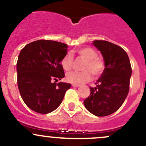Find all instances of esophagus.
<instances>
[{
	"label": "esophagus",
	"mask_w": 146,
	"mask_h": 146,
	"mask_svg": "<svg viewBox=\"0 0 146 146\" xmlns=\"http://www.w3.org/2000/svg\"><path fill=\"white\" fill-rule=\"evenodd\" d=\"M72 86H73V87H80L79 85H76V84H72Z\"/></svg>",
	"instance_id": "esophagus-1"
}]
</instances>
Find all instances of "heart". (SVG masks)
<instances>
[{
  "label": "heart",
  "instance_id": "obj_1",
  "mask_svg": "<svg viewBox=\"0 0 146 146\" xmlns=\"http://www.w3.org/2000/svg\"><path fill=\"white\" fill-rule=\"evenodd\" d=\"M76 53L85 62L82 65V71L71 72L67 74V81L72 84L81 85L92 79V73L94 77L101 76L104 70V62L98 58L96 51L91 47H85L78 49ZM73 58L70 54H66L61 60V66L66 71L73 66Z\"/></svg>",
  "mask_w": 146,
  "mask_h": 146
}]
</instances>
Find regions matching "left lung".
<instances>
[{
  "mask_svg": "<svg viewBox=\"0 0 146 146\" xmlns=\"http://www.w3.org/2000/svg\"><path fill=\"white\" fill-rule=\"evenodd\" d=\"M101 52L105 68L90 87V95L84 101L88 111L98 117L109 115L120 108L129 90L131 67L127 54L121 47L106 40H94Z\"/></svg>",
  "mask_w": 146,
  "mask_h": 146,
  "instance_id": "1",
  "label": "left lung"
}]
</instances>
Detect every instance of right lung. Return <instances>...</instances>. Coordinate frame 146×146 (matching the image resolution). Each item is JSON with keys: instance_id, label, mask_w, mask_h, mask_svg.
Returning a JSON list of instances; mask_svg holds the SVG:
<instances>
[{"instance_id": "add662e5", "label": "right lung", "mask_w": 146, "mask_h": 146, "mask_svg": "<svg viewBox=\"0 0 146 146\" xmlns=\"http://www.w3.org/2000/svg\"><path fill=\"white\" fill-rule=\"evenodd\" d=\"M68 45L39 40L21 50L17 63V85L23 101L30 109L41 114L51 113L62 102L71 85L58 80L64 78L61 60Z\"/></svg>"}]
</instances>
